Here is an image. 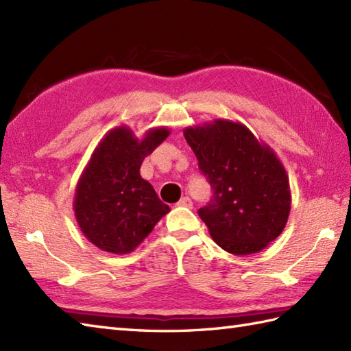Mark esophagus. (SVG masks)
Returning a JSON list of instances; mask_svg holds the SVG:
<instances>
[{
	"mask_svg": "<svg viewBox=\"0 0 351 351\" xmlns=\"http://www.w3.org/2000/svg\"><path fill=\"white\" fill-rule=\"evenodd\" d=\"M178 206H185V208H193V202L190 197H182L180 202H178Z\"/></svg>",
	"mask_w": 351,
	"mask_h": 351,
	"instance_id": "34e87169",
	"label": "esophagus"
}]
</instances>
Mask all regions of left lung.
<instances>
[{
    "instance_id": "left-lung-1",
    "label": "left lung",
    "mask_w": 351,
    "mask_h": 351,
    "mask_svg": "<svg viewBox=\"0 0 351 351\" xmlns=\"http://www.w3.org/2000/svg\"><path fill=\"white\" fill-rule=\"evenodd\" d=\"M184 136L214 190L199 210L213 240L234 255L265 249L282 234L291 210L288 175L278 155L247 126L225 119L187 126Z\"/></svg>"
}]
</instances>
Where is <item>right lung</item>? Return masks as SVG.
Segmentation results:
<instances>
[{
  "instance_id": "obj_1",
  "label": "right lung",
  "mask_w": 351,
  "mask_h": 351,
  "mask_svg": "<svg viewBox=\"0 0 351 351\" xmlns=\"http://www.w3.org/2000/svg\"><path fill=\"white\" fill-rule=\"evenodd\" d=\"M169 134V128L160 126L140 140L128 126H117L96 146L73 197L81 232L96 247L116 255L131 253L170 211L140 176L145 156Z\"/></svg>"
}]
</instances>
